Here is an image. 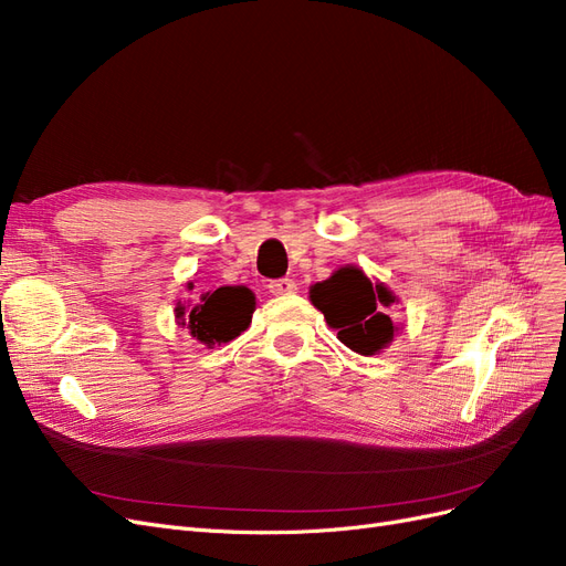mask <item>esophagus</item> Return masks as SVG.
<instances>
[{"label":"esophagus","instance_id":"esophagus-1","mask_svg":"<svg viewBox=\"0 0 566 566\" xmlns=\"http://www.w3.org/2000/svg\"><path fill=\"white\" fill-rule=\"evenodd\" d=\"M295 290H297V285H295L293 279H276V281L269 283L271 295H293Z\"/></svg>","mask_w":566,"mask_h":566}]
</instances>
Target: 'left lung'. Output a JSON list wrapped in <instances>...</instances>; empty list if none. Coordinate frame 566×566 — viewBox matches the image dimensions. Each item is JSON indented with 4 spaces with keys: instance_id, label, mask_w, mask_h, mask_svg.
Segmentation results:
<instances>
[{
    "instance_id": "obj_1",
    "label": "left lung",
    "mask_w": 566,
    "mask_h": 566,
    "mask_svg": "<svg viewBox=\"0 0 566 566\" xmlns=\"http://www.w3.org/2000/svg\"><path fill=\"white\" fill-rule=\"evenodd\" d=\"M310 300L325 323L337 331L342 345L361 356L380 354L399 333L389 318L399 297L385 283L370 281L361 266H339L331 279L310 287Z\"/></svg>"
}]
</instances>
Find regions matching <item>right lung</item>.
Returning <instances> with one entry per match:
<instances>
[{
  "label": "right lung",
  "mask_w": 566,
  "mask_h": 566,
  "mask_svg": "<svg viewBox=\"0 0 566 566\" xmlns=\"http://www.w3.org/2000/svg\"><path fill=\"white\" fill-rule=\"evenodd\" d=\"M186 287L193 290V281H188ZM254 306L256 300L250 287L221 285L210 293H202L200 302L193 306L177 302L175 316L200 345L214 349V345H227L248 328Z\"/></svg>",
  "instance_id": "right-lung-1"
}]
</instances>
